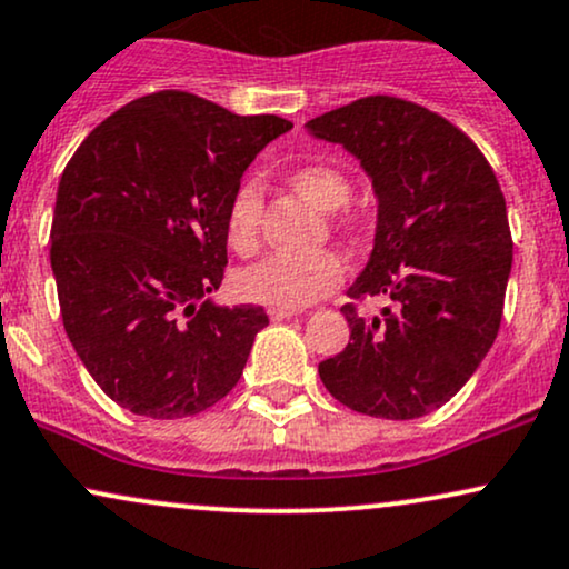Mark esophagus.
<instances>
[{
    "label": "esophagus",
    "mask_w": 569,
    "mask_h": 569,
    "mask_svg": "<svg viewBox=\"0 0 569 569\" xmlns=\"http://www.w3.org/2000/svg\"><path fill=\"white\" fill-rule=\"evenodd\" d=\"M267 315H270V320H286V318H293L297 310H286V307H270Z\"/></svg>",
    "instance_id": "1"
}]
</instances>
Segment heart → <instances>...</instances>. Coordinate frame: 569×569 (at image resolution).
<instances>
[{"mask_svg":"<svg viewBox=\"0 0 569 569\" xmlns=\"http://www.w3.org/2000/svg\"><path fill=\"white\" fill-rule=\"evenodd\" d=\"M286 182L302 201L323 214H333L347 207L352 196L350 177L328 163H305V167L291 169ZM259 219H262V196L257 184L246 182L232 193L228 207V241L232 249L241 254H251L257 249ZM358 214L345 217L347 228H358ZM341 276H345V267L331 251H318L310 257H270L246 267L238 276V291L249 302L299 310L331 291Z\"/></svg>","mask_w":569,"mask_h":569,"instance_id":"1","label":"heart"}]
</instances>
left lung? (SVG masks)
I'll use <instances>...</instances> for the list:
<instances>
[{
	"label": "left lung",
	"mask_w": 569,
	"mask_h": 569,
	"mask_svg": "<svg viewBox=\"0 0 569 569\" xmlns=\"http://www.w3.org/2000/svg\"><path fill=\"white\" fill-rule=\"evenodd\" d=\"M371 180L373 249L350 299L385 297L366 318L341 307L350 345L318 366L358 413L408 421L437 410L496 341L511 276L506 201L480 148L416 102L362 98L305 124Z\"/></svg>",
	"instance_id": "left-lung-1"
}]
</instances>
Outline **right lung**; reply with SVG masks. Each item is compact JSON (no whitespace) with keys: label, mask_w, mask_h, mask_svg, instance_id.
<instances>
[{"label":"right lung","mask_w":569,"mask_h":569,"mask_svg":"<svg viewBox=\"0 0 569 569\" xmlns=\"http://www.w3.org/2000/svg\"><path fill=\"white\" fill-rule=\"evenodd\" d=\"M280 116H236L156 92L108 116L60 177L50 262L68 339L98 387L148 419L222 400L270 323L214 302L228 264V207Z\"/></svg>","instance_id":"1"}]
</instances>
